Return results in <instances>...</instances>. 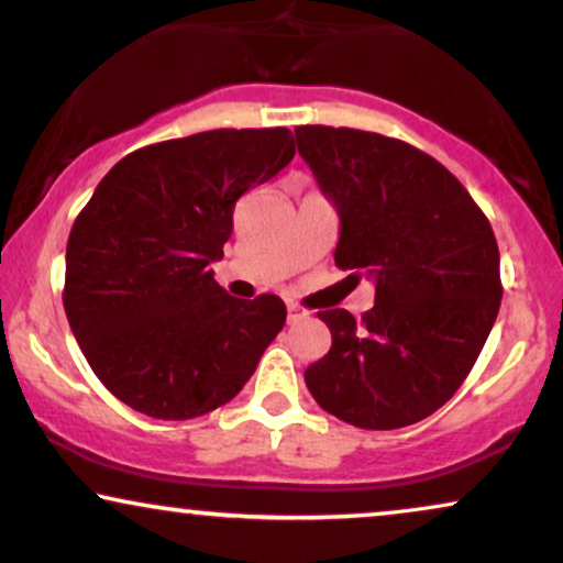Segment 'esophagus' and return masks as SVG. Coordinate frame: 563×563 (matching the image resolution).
<instances>
[{
	"mask_svg": "<svg viewBox=\"0 0 563 563\" xmlns=\"http://www.w3.org/2000/svg\"><path fill=\"white\" fill-rule=\"evenodd\" d=\"M306 317V309H301V306L298 303H288V324H294V322H298V319H303Z\"/></svg>",
	"mask_w": 563,
	"mask_h": 563,
	"instance_id": "34e87169",
	"label": "esophagus"
}]
</instances>
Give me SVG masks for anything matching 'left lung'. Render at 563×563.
Masks as SVG:
<instances>
[{
    "instance_id": "1",
    "label": "left lung",
    "mask_w": 563,
    "mask_h": 563,
    "mask_svg": "<svg viewBox=\"0 0 563 563\" xmlns=\"http://www.w3.org/2000/svg\"><path fill=\"white\" fill-rule=\"evenodd\" d=\"M301 158L340 216L334 265L368 275L361 322L324 309L332 347L303 372L327 412L358 429L423 421L457 393L501 306L488 218L437 158L347 126H296Z\"/></svg>"
}]
</instances>
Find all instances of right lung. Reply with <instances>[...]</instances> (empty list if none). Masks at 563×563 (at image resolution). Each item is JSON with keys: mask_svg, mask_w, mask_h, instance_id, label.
<instances>
[{"mask_svg": "<svg viewBox=\"0 0 563 563\" xmlns=\"http://www.w3.org/2000/svg\"><path fill=\"white\" fill-rule=\"evenodd\" d=\"M296 155L294 134L212 130L155 142L103 176L67 241L64 311L113 397L187 421L241 393L286 324L273 294L218 286L236 199Z\"/></svg>", "mask_w": 563, "mask_h": 563, "instance_id": "obj_1", "label": "right lung"}]
</instances>
